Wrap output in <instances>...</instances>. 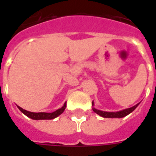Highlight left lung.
Here are the masks:
<instances>
[{
  "instance_id": "left-lung-1",
  "label": "left lung",
  "mask_w": 156,
  "mask_h": 156,
  "mask_svg": "<svg viewBox=\"0 0 156 156\" xmlns=\"http://www.w3.org/2000/svg\"><path fill=\"white\" fill-rule=\"evenodd\" d=\"M92 105H94V102H92ZM138 105H139V103L135 105V106L132 107V108H129L124 109V110L119 111V112H105V111L98 110V109H96V108H93V111L94 113L98 114L101 116L104 117V118H122V117L128 115L130 114L131 112H133V111L136 108V107H137Z\"/></svg>"
}]
</instances>
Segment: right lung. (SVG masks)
Masks as SVG:
<instances>
[{"instance_id":"add662e5","label":"right lung","mask_w":156,"mask_h":156,"mask_svg":"<svg viewBox=\"0 0 156 156\" xmlns=\"http://www.w3.org/2000/svg\"><path fill=\"white\" fill-rule=\"evenodd\" d=\"M18 108L27 117L33 119V120H51L55 117L59 116L61 114H62L63 111L66 108V103L63 105L61 108L57 109L56 111L53 112V113H44V112H41V113H33V112H29V111L25 110L23 108H21V107H18Z\"/></svg>"}]
</instances>
